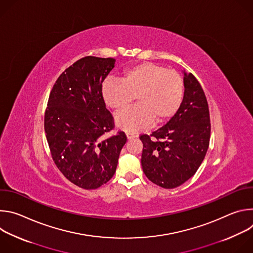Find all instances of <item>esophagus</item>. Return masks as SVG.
<instances>
[{"label": "esophagus", "mask_w": 253, "mask_h": 253, "mask_svg": "<svg viewBox=\"0 0 253 253\" xmlns=\"http://www.w3.org/2000/svg\"><path fill=\"white\" fill-rule=\"evenodd\" d=\"M126 136H127V138H128L129 140L136 137V135H135L134 133H132V132H126Z\"/></svg>", "instance_id": "esophagus-1"}]
</instances>
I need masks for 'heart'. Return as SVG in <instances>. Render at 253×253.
Instances as JSON below:
<instances>
[{"mask_svg": "<svg viewBox=\"0 0 253 253\" xmlns=\"http://www.w3.org/2000/svg\"><path fill=\"white\" fill-rule=\"evenodd\" d=\"M102 97L112 110L120 112L136 96L138 105L116 117L117 126L125 131L161 125L178 112L184 96V81L178 72L160 64L143 62L124 70L121 80H107Z\"/></svg>", "mask_w": 253, "mask_h": 253, "instance_id": "b5f03b06", "label": "heart"}]
</instances>
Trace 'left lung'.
<instances>
[{
    "label": "left lung",
    "instance_id": "left-lung-1",
    "mask_svg": "<svg viewBox=\"0 0 253 253\" xmlns=\"http://www.w3.org/2000/svg\"><path fill=\"white\" fill-rule=\"evenodd\" d=\"M184 97L175 116L150 135L142 134L141 164L154 184L171 189L183 184L201 165L210 141L209 108L204 91L184 73Z\"/></svg>",
    "mask_w": 253,
    "mask_h": 253
}]
</instances>
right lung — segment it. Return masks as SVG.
Here are the masks:
<instances>
[{"label":"right lung","mask_w":253,"mask_h":253,"mask_svg":"<svg viewBox=\"0 0 253 253\" xmlns=\"http://www.w3.org/2000/svg\"><path fill=\"white\" fill-rule=\"evenodd\" d=\"M115 59L87 56L68 67L49 96L44 127L52 158L70 182L96 189L115 174L127 137L123 131L108 138L114 118L101 89Z\"/></svg>","instance_id":"obj_1"}]
</instances>
